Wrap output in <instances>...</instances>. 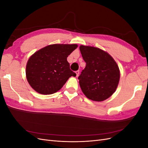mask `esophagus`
<instances>
[{"label":"esophagus","instance_id":"34e87169","mask_svg":"<svg viewBox=\"0 0 148 148\" xmlns=\"http://www.w3.org/2000/svg\"><path fill=\"white\" fill-rule=\"evenodd\" d=\"M75 73H76V74H77V77H78V76H79V71L78 70V71H76Z\"/></svg>","mask_w":148,"mask_h":148}]
</instances>
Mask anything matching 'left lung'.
Returning a JSON list of instances; mask_svg holds the SVG:
<instances>
[{
  "instance_id": "obj_1",
  "label": "left lung",
  "mask_w": 148,
  "mask_h": 148,
  "mask_svg": "<svg viewBox=\"0 0 148 148\" xmlns=\"http://www.w3.org/2000/svg\"><path fill=\"white\" fill-rule=\"evenodd\" d=\"M86 66L78 77L79 84L88 99L101 102L108 99L117 89L120 70L114 59L101 49L80 46Z\"/></svg>"
}]
</instances>
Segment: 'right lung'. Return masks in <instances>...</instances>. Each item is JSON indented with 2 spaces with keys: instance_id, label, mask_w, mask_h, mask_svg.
Instances as JSON below:
<instances>
[{
  "instance_id": "1",
  "label": "right lung",
  "mask_w": 148,
  "mask_h": 148,
  "mask_svg": "<svg viewBox=\"0 0 148 148\" xmlns=\"http://www.w3.org/2000/svg\"><path fill=\"white\" fill-rule=\"evenodd\" d=\"M77 44H52L36 52L28 60L26 79L34 90L41 95H51L62 88L76 73L70 69L67 57Z\"/></svg>"
}]
</instances>
